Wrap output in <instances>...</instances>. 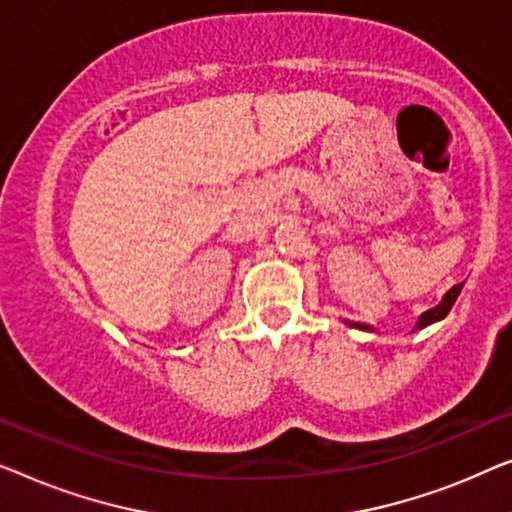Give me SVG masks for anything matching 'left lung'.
Instances as JSON below:
<instances>
[{"instance_id": "1", "label": "left lung", "mask_w": 512, "mask_h": 512, "mask_svg": "<svg viewBox=\"0 0 512 512\" xmlns=\"http://www.w3.org/2000/svg\"><path fill=\"white\" fill-rule=\"evenodd\" d=\"M462 287H464V283H459V285L452 287V290L445 292V297H443L441 304L434 306V308H429L427 313L420 315V320H417L415 329H424V327L434 325V322H438V320H443L445 315L450 313L452 304H455V301H457L459 292H462ZM348 325H350V327H357V329H364V331H373V327H369V325H359V322H348Z\"/></svg>"}]
</instances>
